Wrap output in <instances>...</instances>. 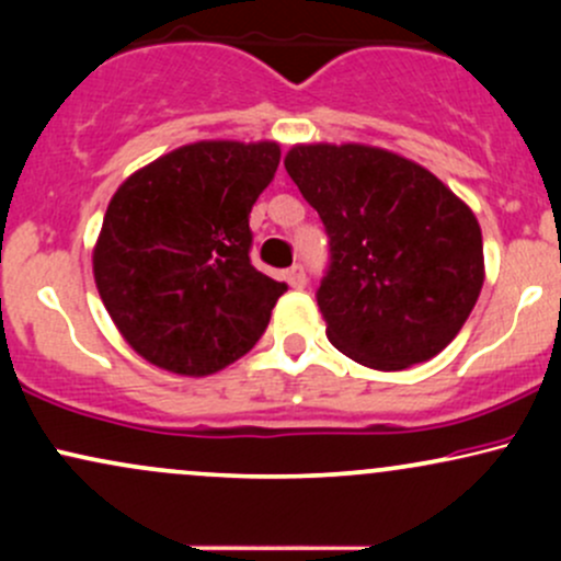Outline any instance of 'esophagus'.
<instances>
[{
	"instance_id": "34e87169",
	"label": "esophagus",
	"mask_w": 561,
	"mask_h": 561,
	"mask_svg": "<svg viewBox=\"0 0 561 561\" xmlns=\"http://www.w3.org/2000/svg\"><path fill=\"white\" fill-rule=\"evenodd\" d=\"M285 282L293 289H302L306 287V272H302L300 263H295V266H289L285 272Z\"/></svg>"
}]
</instances>
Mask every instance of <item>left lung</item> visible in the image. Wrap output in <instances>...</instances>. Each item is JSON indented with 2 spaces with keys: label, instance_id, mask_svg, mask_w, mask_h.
Masks as SVG:
<instances>
[{
  "label": "left lung",
  "instance_id": "1",
  "mask_svg": "<svg viewBox=\"0 0 561 561\" xmlns=\"http://www.w3.org/2000/svg\"><path fill=\"white\" fill-rule=\"evenodd\" d=\"M285 169L330 234L317 302L356 364L401 371L459 334L485 282L465 199L414 160L371 145H295Z\"/></svg>",
  "mask_w": 561,
  "mask_h": 561
}]
</instances>
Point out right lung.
I'll use <instances>...</instances> for the list:
<instances>
[{
    "mask_svg": "<svg viewBox=\"0 0 561 561\" xmlns=\"http://www.w3.org/2000/svg\"><path fill=\"white\" fill-rule=\"evenodd\" d=\"M279 156L276 141H195L115 190L92 253L94 282L145 362L205 377L261 340L287 285L250 263L248 218Z\"/></svg>",
    "mask_w": 561,
    "mask_h": 561,
    "instance_id": "obj_1",
    "label": "right lung"
}]
</instances>
